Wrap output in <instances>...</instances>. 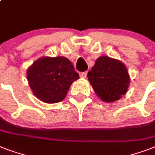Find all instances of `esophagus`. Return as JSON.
<instances>
[{"label":"esophagus","instance_id":"obj_1","mask_svg":"<svg viewBox=\"0 0 155 155\" xmlns=\"http://www.w3.org/2000/svg\"><path fill=\"white\" fill-rule=\"evenodd\" d=\"M80 76L81 78H83V79H85V78H86V76H87V71H84V72H81V73H80Z\"/></svg>","mask_w":155,"mask_h":155}]
</instances>
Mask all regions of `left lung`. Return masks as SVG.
Listing matches in <instances>:
<instances>
[{
	"label": "left lung",
	"instance_id": "left-lung-1",
	"mask_svg": "<svg viewBox=\"0 0 155 155\" xmlns=\"http://www.w3.org/2000/svg\"><path fill=\"white\" fill-rule=\"evenodd\" d=\"M87 77L97 96L108 103L116 101L125 95L130 84L125 66L108 56L97 58L87 73Z\"/></svg>",
	"mask_w": 155,
	"mask_h": 155
}]
</instances>
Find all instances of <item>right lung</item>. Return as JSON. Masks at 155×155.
<instances>
[{
	"instance_id": "1",
	"label": "right lung",
	"mask_w": 155,
	"mask_h": 155,
	"mask_svg": "<svg viewBox=\"0 0 155 155\" xmlns=\"http://www.w3.org/2000/svg\"><path fill=\"white\" fill-rule=\"evenodd\" d=\"M79 79L74 66L65 57H43L29 68L27 80L34 94L45 103H57L65 98L71 84Z\"/></svg>"
}]
</instances>
